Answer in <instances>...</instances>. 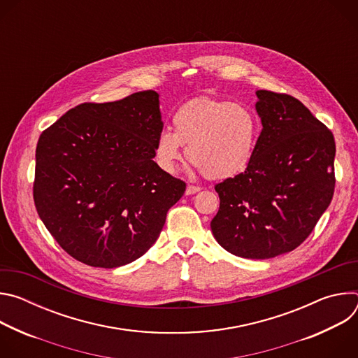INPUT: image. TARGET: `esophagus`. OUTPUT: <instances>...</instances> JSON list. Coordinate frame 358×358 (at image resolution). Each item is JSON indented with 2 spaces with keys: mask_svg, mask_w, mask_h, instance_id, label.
<instances>
[{
  "mask_svg": "<svg viewBox=\"0 0 358 358\" xmlns=\"http://www.w3.org/2000/svg\"><path fill=\"white\" fill-rule=\"evenodd\" d=\"M201 188L199 187H196V185H188L187 187V189H185V195H192V194H195V192H198Z\"/></svg>",
  "mask_w": 358,
  "mask_h": 358,
  "instance_id": "1",
  "label": "esophagus"
}]
</instances>
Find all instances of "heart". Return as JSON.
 Segmentation results:
<instances>
[{
  "label": "heart",
  "instance_id": "b5f03b06",
  "mask_svg": "<svg viewBox=\"0 0 358 358\" xmlns=\"http://www.w3.org/2000/svg\"><path fill=\"white\" fill-rule=\"evenodd\" d=\"M174 133L162 130L156 140V159L167 173H176L187 157L203 176L227 180L250 164L257 148L259 123L248 108L225 100L198 97L187 101L173 116Z\"/></svg>",
  "mask_w": 358,
  "mask_h": 358
}]
</instances>
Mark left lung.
Instances as JSON below:
<instances>
[{
	"mask_svg": "<svg viewBox=\"0 0 358 358\" xmlns=\"http://www.w3.org/2000/svg\"><path fill=\"white\" fill-rule=\"evenodd\" d=\"M262 131L248 169L215 185L217 242L248 259H269L308 238L334 192L333 133L300 100L257 90Z\"/></svg>",
	"mask_w": 358,
	"mask_h": 358,
	"instance_id": "obj_1",
	"label": "left lung"
}]
</instances>
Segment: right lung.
<instances>
[{
	"label": "right lung",
	"mask_w": 358,
	"mask_h": 358,
	"mask_svg": "<svg viewBox=\"0 0 358 358\" xmlns=\"http://www.w3.org/2000/svg\"><path fill=\"white\" fill-rule=\"evenodd\" d=\"M163 130L159 93L82 103L42 131L34 201L72 258L94 268L127 265L152 246L185 182L152 160Z\"/></svg>",
	"instance_id": "obj_1"
}]
</instances>
